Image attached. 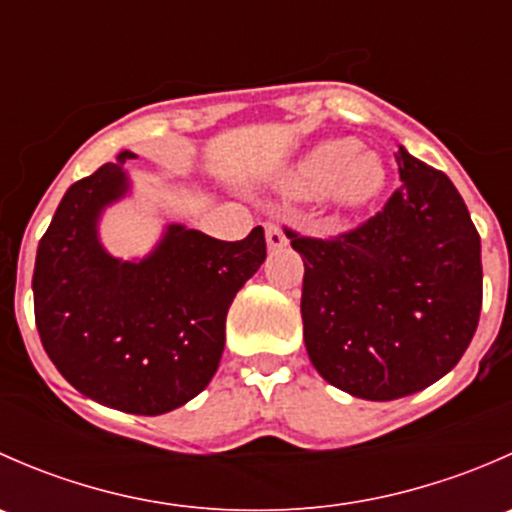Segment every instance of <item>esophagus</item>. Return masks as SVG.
I'll use <instances>...</instances> for the list:
<instances>
[{
  "label": "esophagus",
  "instance_id": "esophagus-1",
  "mask_svg": "<svg viewBox=\"0 0 512 512\" xmlns=\"http://www.w3.org/2000/svg\"><path fill=\"white\" fill-rule=\"evenodd\" d=\"M265 237L270 250H280V247L287 245V235L277 223H265Z\"/></svg>",
  "mask_w": 512,
  "mask_h": 512
}]
</instances>
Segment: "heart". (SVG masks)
Segmentation results:
<instances>
[{
  "label": "heart",
  "instance_id": "heart-1",
  "mask_svg": "<svg viewBox=\"0 0 512 512\" xmlns=\"http://www.w3.org/2000/svg\"><path fill=\"white\" fill-rule=\"evenodd\" d=\"M386 173L381 160L354 141L337 138L314 146L294 163L285 178L287 193L297 198L322 195L339 213H352L379 198Z\"/></svg>",
  "mask_w": 512,
  "mask_h": 512
}]
</instances>
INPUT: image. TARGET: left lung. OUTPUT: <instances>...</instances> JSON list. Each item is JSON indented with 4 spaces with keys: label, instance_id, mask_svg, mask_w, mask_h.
I'll return each mask as SVG.
<instances>
[{
    "label": "left lung",
    "instance_id": "left-lung-1",
    "mask_svg": "<svg viewBox=\"0 0 512 512\" xmlns=\"http://www.w3.org/2000/svg\"><path fill=\"white\" fill-rule=\"evenodd\" d=\"M384 208L337 237L287 230L304 260V344L356 399L416 394L461 361L483 304L480 235L446 173L406 148Z\"/></svg>",
    "mask_w": 512,
    "mask_h": 512
}]
</instances>
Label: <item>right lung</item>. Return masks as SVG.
Masks as SVG:
<instances>
[{
  "label": "right lung",
  "mask_w": 512,
  "mask_h": 512,
  "mask_svg": "<svg viewBox=\"0 0 512 512\" xmlns=\"http://www.w3.org/2000/svg\"><path fill=\"white\" fill-rule=\"evenodd\" d=\"M118 153L71 185L39 240L34 317L59 374L89 399L138 416L188 404L215 376L225 317L267 255L265 230L223 242L168 225L156 250L123 262L98 242V218L128 190Z\"/></svg>",
  "instance_id": "obj_1"
}]
</instances>
